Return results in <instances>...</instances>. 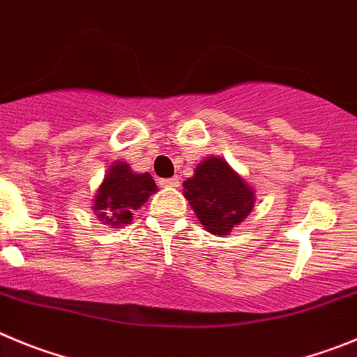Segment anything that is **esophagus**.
<instances>
[{
    "label": "esophagus",
    "mask_w": 357,
    "mask_h": 357,
    "mask_svg": "<svg viewBox=\"0 0 357 357\" xmlns=\"http://www.w3.org/2000/svg\"><path fill=\"white\" fill-rule=\"evenodd\" d=\"M160 185H162V186H179V179L178 178L160 179Z\"/></svg>",
    "instance_id": "obj_1"
}]
</instances>
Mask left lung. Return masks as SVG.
<instances>
[{
	"mask_svg": "<svg viewBox=\"0 0 357 357\" xmlns=\"http://www.w3.org/2000/svg\"><path fill=\"white\" fill-rule=\"evenodd\" d=\"M185 197L206 231L229 234L255 206V192L220 158H208L183 181Z\"/></svg>",
	"mask_w": 357,
	"mask_h": 357,
	"instance_id": "1",
	"label": "left lung"
}]
</instances>
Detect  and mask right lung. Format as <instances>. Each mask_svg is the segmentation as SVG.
I'll list each match as a JSON object with an SVG mask.
<instances>
[{
    "mask_svg": "<svg viewBox=\"0 0 357 357\" xmlns=\"http://www.w3.org/2000/svg\"><path fill=\"white\" fill-rule=\"evenodd\" d=\"M156 190L158 188L151 174H135L128 163L117 162L105 176L92 208L99 220L121 226L130 222L133 211L139 210Z\"/></svg>",
    "mask_w": 357,
    "mask_h": 357,
    "instance_id": "right-lung-1",
    "label": "right lung"
}]
</instances>
